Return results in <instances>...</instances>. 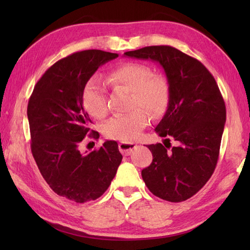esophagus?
<instances>
[{
    "label": "esophagus",
    "mask_w": 250,
    "mask_h": 250,
    "mask_svg": "<svg viewBox=\"0 0 250 250\" xmlns=\"http://www.w3.org/2000/svg\"><path fill=\"white\" fill-rule=\"evenodd\" d=\"M118 147H119V150H120V152L122 153V155L129 156V155H131V152L133 151L135 148L137 147V145L134 144V143L121 142V143H119Z\"/></svg>",
    "instance_id": "1"
}]
</instances>
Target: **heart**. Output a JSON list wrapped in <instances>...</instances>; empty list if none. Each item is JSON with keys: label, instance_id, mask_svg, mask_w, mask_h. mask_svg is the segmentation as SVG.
<instances>
[{"label": "heart", "instance_id": "heart-1", "mask_svg": "<svg viewBox=\"0 0 250 250\" xmlns=\"http://www.w3.org/2000/svg\"><path fill=\"white\" fill-rule=\"evenodd\" d=\"M108 83L115 88L131 92L130 113L116 115L105 122L106 137L120 142L136 140L148 125V115L161 116L168 104V86L166 79L153 75L150 67L142 63L130 62L115 68L108 75ZM83 105L87 113L97 119L107 115V93L98 77L89 79L83 91Z\"/></svg>", "mask_w": 250, "mask_h": 250}]
</instances>
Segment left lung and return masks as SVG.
Wrapping results in <instances>:
<instances>
[{"mask_svg": "<svg viewBox=\"0 0 250 250\" xmlns=\"http://www.w3.org/2000/svg\"><path fill=\"white\" fill-rule=\"evenodd\" d=\"M125 55L160 63L168 83L167 113L155 129L163 145H148L152 162L142 171L143 180L162 200H188L208 182L218 161L227 114L218 84L199 60L172 46H148Z\"/></svg>", "mask_w": 250, "mask_h": 250, "instance_id": "8db88e82", "label": "left lung"}]
</instances>
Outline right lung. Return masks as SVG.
Segmentation results:
<instances>
[{"label": "right lung", "mask_w": 250, "mask_h": 250, "mask_svg": "<svg viewBox=\"0 0 250 250\" xmlns=\"http://www.w3.org/2000/svg\"><path fill=\"white\" fill-rule=\"evenodd\" d=\"M118 57L90 49L57 61L36 83L28 103L31 150L42 176L55 192L84 203L100 198L111 183L122 156L115 141L82 153L84 137L99 139L83 106V91L95 71Z\"/></svg>", "instance_id": "add662e5"}]
</instances>
